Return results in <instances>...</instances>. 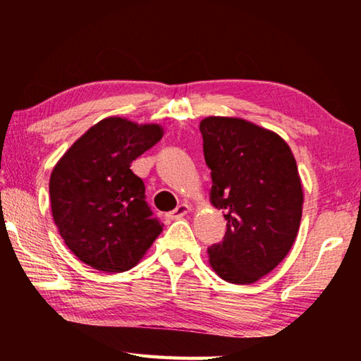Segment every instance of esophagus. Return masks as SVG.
<instances>
[{
    "label": "esophagus",
    "instance_id": "1",
    "mask_svg": "<svg viewBox=\"0 0 361 361\" xmlns=\"http://www.w3.org/2000/svg\"><path fill=\"white\" fill-rule=\"evenodd\" d=\"M189 210H191V207H189L188 204H180L178 207H176L175 210H172L170 213H167V218H170V219H178V218H183L185 215H188Z\"/></svg>",
    "mask_w": 361,
    "mask_h": 361
}]
</instances>
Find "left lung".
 Returning a JSON list of instances; mask_svg holds the SVG:
<instances>
[{
  "label": "left lung",
  "instance_id": "obj_1",
  "mask_svg": "<svg viewBox=\"0 0 361 361\" xmlns=\"http://www.w3.org/2000/svg\"><path fill=\"white\" fill-rule=\"evenodd\" d=\"M204 157L212 170L210 200L224 213L223 242L209 261L229 283H253L279 266L296 240L302 186L290 146L239 118L200 122Z\"/></svg>",
  "mask_w": 361,
  "mask_h": 361
}]
</instances>
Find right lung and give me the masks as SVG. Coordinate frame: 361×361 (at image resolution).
Instances as JSON below:
<instances>
[{
  "mask_svg": "<svg viewBox=\"0 0 361 361\" xmlns=\"http://www.w3.org/2000/svg\"><path fill=\"white\" fill-rule=\"evenodd\" d=\"M157 124L106 118L73 143L54 167L49 194L60 235L85 264L129 271L162 232L132 161L162 138Z\"/></svg>",
  "mask_w": 361,
  "mask_h": 361,
  "instance_id": "obj_1",
  "label": "right lung"
}]
</instances>
